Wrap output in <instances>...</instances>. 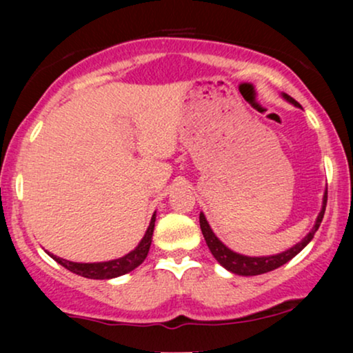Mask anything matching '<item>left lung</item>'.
Here are the masks:
<instances>
[{"mask_svg":"<svg viewBox=\"0 0 353 353\" xmlns=\"http://www.w3.org/2000/svg\"><path fill=\"white\" fill-rule=\"evenodd\" d=\"M281 96L288 101V103L296 105V108H301V104H299L296 99H292L291 96H288L286 93H283ZM326 201H327V190L325 191V194H323L321 210L316 216L315 225H313V228L308 231V234L305 236V238L299 241L297 244H294L292 248H289L286 250H283V252L274 254V255H260V257H249V255H243V254L234 252V250L226 248V245L221 243L219 238H216L215 233L210 228L209 221H207L205 215L202 214V212L199 214V223H201L202 234H204V239H205L207 245H209L212 255H214L215 260L221 265V267L226 268L228 272L234 273V274H241V276H255V274L268 273V272H272V270H276V268L281 267V265L288 263L289 260L296 257V255L301 252V250L305 248L308 243H310V241L313 239V236H315V233L321 225L323 215H325V209H326Z\"/></svg>","mask_w":353,"mask_h":353,"instance_id":"8db88e82","label":"left lung"}]
</instances>
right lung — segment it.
<instances>
[{"label":"right lung","mask_w":353,"mask_h":353,"mask_svg":"<svg viewBox=\"0 0 353 353\" xmlns=\"http://www.w3.org/2000/svg\"><path fill=\"white\" fill-rule=\"evenodd\" d=\"M154 226H156V212H154L151 223H149L146 233H144L143 239L139 241V244L134 248L132 252H128L123 257L108 260V262H94V263H79V262H70V260L61 259L57 255L48 252L51 259H54L57 263L62 265V267L69 270V272L80 274L83 278L90 279H112L117 276H122L125 273H130L132 270L139 267L144 262V259L148 257L149 248H151L152 243V233Z\"/></svg>","instance_id":"obj_1"}]
</instances>
